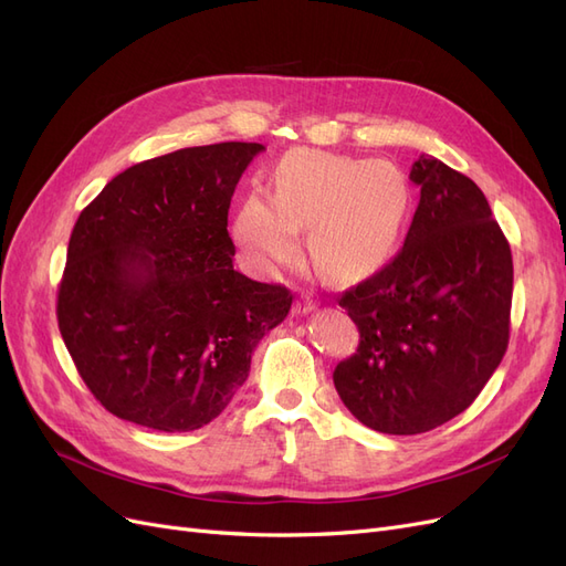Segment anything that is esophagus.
<instances>
[{
    "label": "esophagus",
    "mask_w": 566,
    "mask_h": 566,
    "mask_svg": "<svg viewBox=\"0 0 566 566\" xmlns=\"http://www.w3.org/2000/svg\"><path fill=\"white\" fill-rule=\"evenodd\" d=\"M315 308H317V301L311 298L308 294H303V296L294 303V313H296V315H308V313H313Z\"/></svg>",
    "instance_id": "obj_1"
}]
</instances>
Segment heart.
Wrapping results in <instances>:
<instances>
[{"label":"heart","mask_w":566,"mask_h":566,"mask_svg":"<svg viewBox=\"0 0 566 566\" xmlns=\"http://www.w3.org/2000/svg\"><path fill=\"white\" fill-rule=\"evenodd\" d=\"M412 211L408 175L389 160L294 149L274 170L272 197L241 201L234 237L261 272L292 263L301 228L311 230V258L336 282H358L391 261Z\"/></svg>","instance_id":"obj_1"}]
</instances>
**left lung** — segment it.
<instances>
[{"label": "left lung", "mask_w": 566, "mask_h": 566, "mask_svg": "<svg viewBox=\"0 0 566 566\" xmlns=\"http://www.w3.org/2000/svg\"><path fill=\"white\" fill-rule=\"evenodd\" d=\"M419 206L394 261L338 298L360 344L334 369L369 429L424 433L464 412L510 338L512 253L483 191L433 156L410 170Z\"/></svg>", "instance_id": "left-lung-1"}]
</instances>
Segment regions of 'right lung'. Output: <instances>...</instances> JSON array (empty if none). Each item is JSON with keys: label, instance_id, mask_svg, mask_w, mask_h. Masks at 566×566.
<instances>
[{"label": "right lung", "instance_id": "obj_1", "mask_svg": "<svg viewBox=\"0 0 566 566\" xmlns=\"http://www.w3.org/2000/svg\"><path fill=\"white\" fill-rule=\"evenodd\" d=\"M263 149L222 142L149 158L80 213L56 317L80 377L111 415L168 433L201 429L289 315L286 286L232 265L230 201Z\"/></svg>", "mask_w": 566, "mask_h": 566}]
</instances>
